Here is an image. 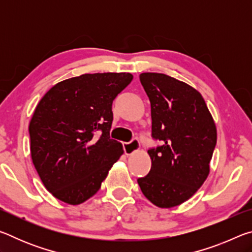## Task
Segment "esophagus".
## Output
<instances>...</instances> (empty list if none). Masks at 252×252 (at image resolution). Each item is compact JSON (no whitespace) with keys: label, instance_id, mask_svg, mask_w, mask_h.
Returning <instances> with one entry per match:
<instances>
[{"label":"esophagus","instance_id":"obj_1","mask_svg":"<svg viewBox=\"0 0 252 252\" xmlns=\"http://www.w3.org/2000/svg\"><path fill=\"white\" fill-rule=\"evenodd\" d=\"M123 146V151H125V153L126 156H130L132 155V153L138 151L139 148H140V143H139V140L134 138L132 139L130 142H126L122 144Z\"/></svg>","mask_w":252,"mask_h":252}]
</instances>
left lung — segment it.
I'll use <instances>...</instances> for the list:
<instances>
[{"label": "left lung", "mask_w": 252, "mask_h": 252, "mask_svg": "<svg viewBox=\"0 0 252 252\" xmlns=\"http://www.w3.org/2000/svg\"><path fill=\"white\" fill-rule=\"evenodd\" d=\"M140 82L151 104V169L138 183L146 198L171 208L192 197L210 171L217 129L201 94L163 73H141Z\"/></svg>", "instance_id": "left-lung-1"}]
</instances>
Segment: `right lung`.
Returning a JSON list of instances; mask_svg holds the SVG:
<instances>
[{"label":"right lung","instance_id":"add662e5","mask_svg":"<svg viewBox=\"0 0 252 252\" xmlns=\"http://www.w3.org/2000/svg\"><path fill=\"white\" fill-rule=\"evenodd\" d=\"M130 73L82 74L55 84L36 105L29 126L34 167L49 192L69 204L94 195L122 155L110 138L112 103Z\"/></svg>","mask_w":252,"mask_h":252}]
</instances>
